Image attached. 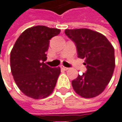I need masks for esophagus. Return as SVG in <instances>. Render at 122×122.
Instances as JSON below:
<instances>
[{"label": "esophagus", "instance_id": "34e87169", "mask_svg": "<svg viewBox=\"0 0 122 122\" xmlns=\"http://www.w3.org/2000/svg\"><path fill=\"white\" fill-rule=\"evenodd\" d=\"M61 68L62 69H63V70H65V71H67V70H68V69H69V68L65 67H64L63 65H61Z\"/></svg>", "mask_w": 122, "mask_h": 122}]
</instances>
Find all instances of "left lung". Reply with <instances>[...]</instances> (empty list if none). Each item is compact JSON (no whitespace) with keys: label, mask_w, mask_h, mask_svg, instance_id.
Returning <instances> with one entry per match:
<instances>
[{"label":"left lung","mask_w":122,"mask_h":122,"mask_svg":"<svg viewBox=\"0 0 122 122\" xmlns=\"http://www.w3.org/2000/svg\"><path fill=\"white\" fill-rule=\"evenodd\" d=\"M65 33L75 43L78 57L85 59L87 69L72 81L74 91L84 98L99 96L113 75L114 48L103 35L89 29H66Z\"/></svg>","instance_id":"1"}]
</instances>
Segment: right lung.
<instances>
[{
	"mask_svg": "<svg viewBox=\"0 0 122 122\" xmlns=\"http://www.w3.org/2000/svg\"><path fill=\"white\" fill-rule=\"evenodd\" d=\"M60 32L38 25L25 30L16 41L10 52V69L16 84L25 96L43 99L53 92L61 69L50 67L44 61L49 40Z\"/></svg>",
	"mask_w": 122,
	"mask_h": 122,
	"instance_id": "right-lung-1",
	"label": "right lung"
}]
</instances>
